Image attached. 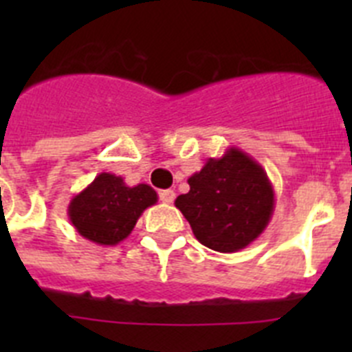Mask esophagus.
Here are the masks:
<instances>
[{"mask_svg":"<svg viewBox=\"0 0 352 352\" xmlns=\"http://www.w3.org/2000/svg\"><path fill=\"white\" fill-rule=\"evenodd\" d=\"M158 197H160L162 203L170 204L174 201V197H176V194H174V190H162L160 194H158Z\"/></svg>","mask_w":352,"mask_h":352,"instance_id":"obj_1","label":"esophagus"}]
</instances>
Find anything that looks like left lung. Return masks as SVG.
I'll return each mask as SVG.
<instances>
[{"label": "left lung", "mask_w": 352, "mask_h": 352, "mask_svg": "<svg viewBox=\"0 0 352 352\" xmlns=\"http://www.w3.org/2000/svg\"><path fill=\"white\" fill-rule=\"evenodd\" d=\"M188 194L174 201L195 238L211 250L231 254L248 247L268 227L275 192L259 162L238 148L208 158L188 178Z\"/></svg>", "instance_id": "8db88e82"}]
</instances>
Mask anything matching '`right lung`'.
I'll return each instance as SVG.
<instances>
[{"mask_svg": "<svg viewBox=\"0 0 352 352\" xmlns=\"http://www.w3.org/2000/svg\"><path fill=\"white\" fill-rule=\"evenodd\" d=\"M157 192L146 183L125 185L121 176L100 173L68 204V219L82 238L96 245L129 238L146 208L157 204Z\"/></svg>", "mask_w": 352, "mask_h": 352, "instance_id": "obj_1", "label": "right lung"}]
</instances>
